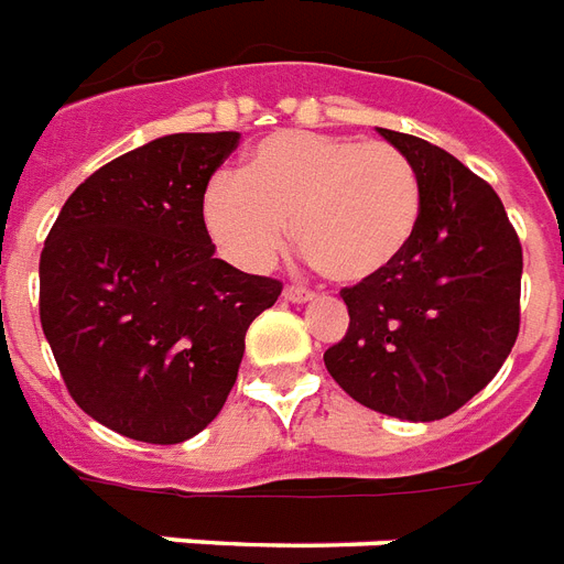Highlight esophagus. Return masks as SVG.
<instances>
[{
  "label": "esophagus",
  "mask_w": 564,
  "mask_h": 564,
  "mask_svg": "<svg viewBox=\"0 0 564 564\" xmlns=\"http://www.w3.org/2000/svg\"><path fill=\"white\" fill-rule=\"evenodd\" d=\"M283 299L292 301V304H304V301L313 299V292L307 290V286H286V290H283Z\"/></svg>",
  "instance_id": "esophagus-1"
}]
</instances>
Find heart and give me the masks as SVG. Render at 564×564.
<instances>
[{"label": "heart", "instance_id": "1", "mask_svg": "<svg viewBox=\"0 0 564 564\" xmlns=\"http://www.w3.org/2000/svg\"><path fill=\"white\" fill-rule=\"evenodd\" d=\"M420 180L390 141L278 132L245 171H218L200 197L215 248L245 272H263L292 242L339 283L367 281L405 251L420 221Z\"/></svg>", "mask_w": 564, "mask_h": 564}]
</instances>
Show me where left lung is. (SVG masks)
I'll use <instances>...</instances> for the list:
<instances>
[{"label": "left lung", "instance_id": "obj_1", "mask_svg": "<svg viewBox=\"0 0 564 564\" xmlns=\"http://www.w3.org/2000/svg\"><path fill=\"white\" fill-rule=\"evenodd\" d=\"M420 180V221L384 272L339 290L346 337L325 367L355 402L402 420H444L509 358L521 330V239L482 177L437 144L378 129Z\"/></svg>", "mask_w": 564, "mask_h": 564}]
</instances>
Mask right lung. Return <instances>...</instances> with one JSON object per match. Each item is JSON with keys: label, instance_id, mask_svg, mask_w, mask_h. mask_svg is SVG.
Returning <instances> with one entry per match:
<instances>
[{"label": "right lung", "instance_id": "1", "mask_svg": "<svg viewBox=\"0 0 564 564\" xmlns=\"http://www.w3.org/2000/svg\"><path fill=\"white\" fill-rule=\"evenodd\" d=\"M239 132H177L111 159L41 251V325L73 402L132 441L183 444L239 376L283 283L215 257L200 197Z\"/></svg>", "mask_w": 564, "mask_h": 564}]
</instances>
